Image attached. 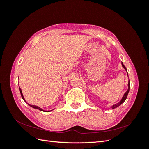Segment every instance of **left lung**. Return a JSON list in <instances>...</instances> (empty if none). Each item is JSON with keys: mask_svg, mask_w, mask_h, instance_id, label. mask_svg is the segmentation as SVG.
I'll return each instance as SVG.
<instances>
[{"mask_svg": "<svg viewBox=\"0 0 149 149\" xmlns=\"http://www.w3.org/2000/svg\"><path fill=\"white\" fill-rule=\"evenodd\" d=\"M121 64H122V66H123V67L124 68V70L126 71V72H127V76H128V73H127V69H126V68H125V66L124 65L123 62H121ZM128 77H129V76H128ZM127 86H128V89H127V91H126V92L124 94L123 97H122L120 101L118 103H117V104H114V105H112V106H111L112 109H114V108H116V107H118V106H120V105L124 103V102L125 101L126 98H127V97L128 93H129V92L130 86V81H129H129H128V84H127Z\"/></svg>", "mask_w": 149, "mask_h": 149, "instance_id": "obj_1", "label": "left lung"}]
</instances>
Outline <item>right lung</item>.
<instances>
[{
  "label": "right lung",
  "mask_w": 149,
  "mask_h": 149,
  "mask_svg": "<svg viewBox=\"0 0 149 149\" xmlns=\"http://www.w3.org/2000/svg\"><path fill=\"white\" fill-rule=\"evenodd\" d=\"M19 90H20V94H21V96H22V99H23L24 100V101L26 103V104H28L30 106V107H33V108H34V109H39L40 111H43V112H50V111H53V110H54V109H52V110H50V111H45V110H43V109H42L41 107H40L39 106H35V105H31V104H29V103H27L26 102V101H25V98H24V95H23V93H22V89H20V88L19 87Z\"/></svg>",
  "instance_id": "obj_1"
}]
</instances>
